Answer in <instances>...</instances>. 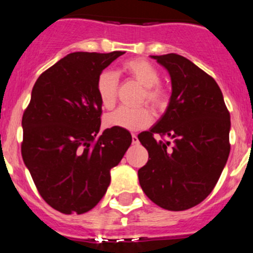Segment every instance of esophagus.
Listing matches in <instances>:
<instances>
[{
  "label": "esophagus",
  "mask_w": 253,
  "mask_h": 253,
  "mask_svg": "<svg viewBox=\"0 0 253 253\" xmlns=\"http://www.w3.org/2000/svg\"><path fill=\"white\" fill-rule=\"evenodd\" d=\"M132 143H133V144H138V143H139L138 135H136L135 133H132Z\"/></svg>",
  "instance_id": "obj_1"
}]
</instances>
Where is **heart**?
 Returning <instances> with one entry per match:
<instances>
[{
    "instance_id": "obj_1",
    "label": "heart",
    "mask_w": 253,
    "mask_h": 253,
    "mask_svg": "<svg viewBox=\"0 0 253 253\" xmlns=\"http://www.w3.org/2000/svg\"><path fill=\"white\" fill-rule=\"evenodd\" d=\"M121 71L143 85L141 101H146L152 108L162 109L167 104V91L159 85L161 75L155 66L143 58H133L123 63ZM119 86L118 75L112 70H103L96 80L98 100L104 108H112L117 100ZM152 117L146 107L128 108L120 107L106 117V125L109 127H120L128 130L141 129L151 124Z\"/></svg>"
}]
</instances>
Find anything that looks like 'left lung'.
<instances>
[{
    "mask_svg": "<svg viewBox=\"0 0 253 253\" xmlns=\"http://www.w3.org/2000/svg\"><path fill=\"white\" fill-rule=\"evenodd\" d=\"M152 58L169 71L172 94L161 120L138 135L149 152L139 183L159 207L185 211L210 195L221 175L231 150L229 112L214 78L189 59L176 53Z\"/></svg>",
    "mask_w": 253,
    "mask_h": 253,
    "instance_id": "left-lung-1",
    "label": "left lung"
}]
</instances>
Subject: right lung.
<instances>
[{"instance_id":"1","label":"right lung","mask_w":253,"mask_h":253,"mask_svg":"<svg viewBox=\"0 0 253 253\" xmlns=\"http://www.w3.org/2000/svg\"><path fill=\"white\" fill-rule=\"evenodd\" d=\"M124 53L74 52L43 71L32 90L22 115V158L40 196L60 213L92 210L132 143L120 127L98 134L97 76Z\"/></svg>"}]
</instances>
